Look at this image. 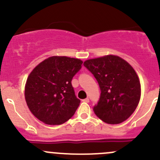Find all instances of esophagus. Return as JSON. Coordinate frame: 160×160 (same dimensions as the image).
<instances>
[{
	"instance_id": "obj_1",
	"label": "esophagus",
	"mask_w": 160,
	"mask_h": 160,
	"mask_svg": "<svg viewBox=\"0 0 160 160\" xmlns=\"http://www.w3.org/2000/svg\"><path fill=\"white\" fill-rule=\"evenodd\" d=\"M83 102H86V103H88V102H89V98H85V99H83Z\"/></svg>"
}]
</instances>
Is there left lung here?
I'll list each match as a JSON object with an SVG mask.
<instances>
[{
    "mask_svg": "<svg viewBox=\"0 0 160 160\" xmlns=\"http://www.w3.org/2000/svg\"><path fill=\"white\" fill-rule=\"evenodd\" d=\"M83 65L93 74L101 90L94 114L111 125L128 119L141 98L139 78L133 67L114 55L88 59Z\"/></svg>",
    "mask_w": 160,
    "mask_h": 160,
    "instance_id": "1",
    "label": "left lung"
}]
</instances>
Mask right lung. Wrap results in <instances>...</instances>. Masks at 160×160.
<instances>
[{
    "label": "right lung",
    "instance_id": "add662e5",
    "mask_svg": "<svg viewBox=\"0 0 160 160\" xmlns=\"http://www.w3.org/2000/svg\"><path fill=\"white\" fill-rule=\"evenodd\" d=\"M82 63L80 59L53 56L32 70L25 83V98L35 118L50 125H62L72 118L80 101L71 81Z\"/></svg>",
    "mask_w": 160,
    "mask_h": 160
}]
</instances>
